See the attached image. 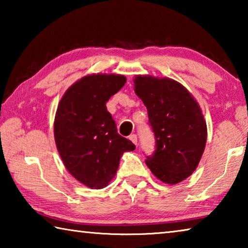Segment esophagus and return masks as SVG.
Segmentation results:
<instances>
[{"mask_svg":"<svg viewBox=\"0 0 248 248\" xmlns=\"http://www.w3.org/2000/svg\"><path fill=\"white\" fill-rule=\"evenodd\" d=\"M129 139L131 140L136 145L138 144V137H137V134H131V136L129 137Z\"/></svg>","mask_w":248,"mask_h":248,"instance_id":"34e87169","label":"esophagus"}]
</instances>
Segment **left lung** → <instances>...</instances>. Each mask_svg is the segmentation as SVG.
<instances>
[{
    "mask_svg": "<svg viewBox=\"0 0 248 248\" xmlns=\"http://www.w3.org/2000/svg\"><path fill=\"white\" fill-rule=\"evenodd\" d=\"M134 92L148 109L155 137L154 153L145 159L163 183L174 185L192 174L207 142V124L198 103L171 78L137 75Z\"/></svg>",
    "mask_w": 248,
    "mask_h": 248,
    "instance_id": "left-lung-1",
    "label": "left lung"
}]
</instances>
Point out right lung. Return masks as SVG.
<instances>
[{"mask_svg":"<svg viewBox=\"0 0 248 248\" xmlns=\"http://www.w3.org/2000/svg\"><path fill=\"white\" fill-rule=\"evenodd\" d=\"M125 81L119 74L87 75L69 87L59 103L54 118L59 154L69 173L92 189L106 187L121 155L136 149L117 132L106 107Z\"/></svg>","mask_w":248,"mask_h":248,"instance_id":"right-lung-1","label":"right lung"}]
</instances>
